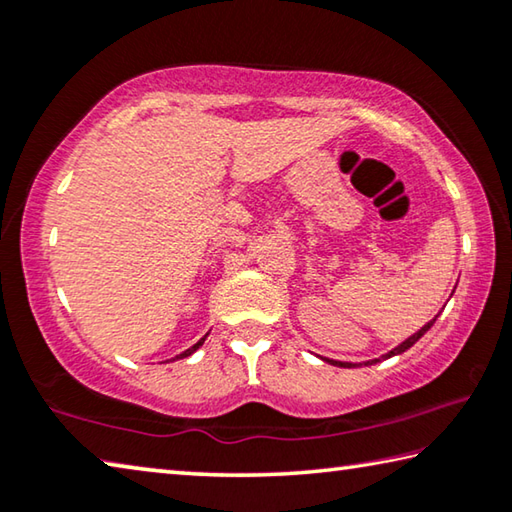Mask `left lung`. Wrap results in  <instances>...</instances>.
Wrapping results in <instances>:
<instances>
[{"instance_id": "8db88e82", "label": "left lung", "mask_w": 512, "mask_h": 512, "mask_svg": "<svg viewBox=\"0 0 512 512\" xmlns=\"http://www.w3.org/2000/svg\"><path fill=\"white\" fill-rule=\"evenodd\" d=\"M438 318V316H436ZM436 318H433V320H429V323L427 325H424L422 329H420V332H415L413 336H409V339H406L402 345H397V348L395 350H391V352H388V354H384V359H388V357H395V354H402V352H406V350H409L411 348V345L415 343V341H420L422 339V336L424 334H427V329L433 325V323H436ZM325 361H329V363H332V366H341V368H352V363H343V361H332V359H325ZM379 359H375V361H368V363H377Z\"/></svg>"}]
</instances>
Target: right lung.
Here are the masks:
<instances>
[{
	"mask_svg": "<svg viewBox=\"0 0 512 512\" xmlns=\"http://www.w3.org/2000/svg\"><path fill=\"white\" fill-rule=\"evenodd\" d=\"M203 341H205V339H201V341H198L196 345H192V348H189V350H185L183 354H178V357H176V359H183V357H189V354H192L194 350H198V348H201V345H203Z\"/></svg>",
	"mask_w": 512,
	"mask_h": 512,
	"instance_id": "1",
	"label": "right lung"
}]
</instances>
